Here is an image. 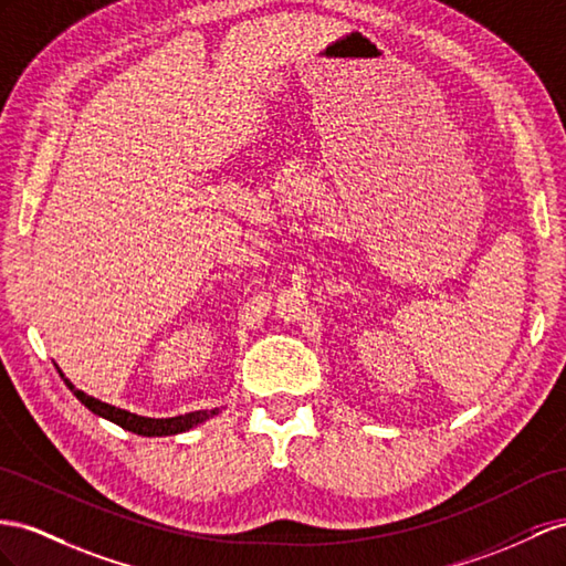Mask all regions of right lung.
Returning <instances> with one entry per match:
<instances>
[{
	"mask_svg": "<svg viewBox=\"0 0 566 566\" xmlns=\"http://www.w3.org/2000/svg\"><path fill=\"white\" fill-rule=\"evenodd\" d=\"M60 370V368H56ZM64 385L74 392V397L83 403V407H88L95 416L99 418H107V421L117 423L119 428L128 430V432H136V434H143V438H165V434H179V432H186L191 430L200 423H206L208 418L220 413V409H202V411H191V413H181V416H171V418H150V416H138V413H132L126 409H119V407H112V403L107 401H99L91 395H85L83 389H76L74 382H71L69 378H64V373L60 370Z\"/></svg>",
	"mask_w": 566,
	"mask_h": 566,
	"instance_id": "obj_1",
	"label": "right lung"
}]
</instances>
